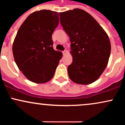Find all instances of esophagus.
Here are the masks:
<instances>
[{"mask_svg":"<svg viewBox=\"0 0 125 125\" xmlns=\"http://www.w3.org/2000/svg\"><path fill=\"white\" fill-rule=\"evenodd\" d=\"M67 53V50H65V51H64L63 52V55H65V54H66Z\"/></svg>","mask_w":125,"mask_h":125,"instance_id":"34e87169","label":"esophagus"}]
</instances>
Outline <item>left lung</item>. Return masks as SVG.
<instances>
[{
  "mask_svg": "<svg viewBox=\"0 0 125 125\" xmlns=\"http://www.w3.org/2000/svg\"><path fill=\"white\" fill-rule=\"evenodd\" d=\"M61 23L71 41L72 63L67 67L73 82L89 84L97 81L108 63L111 51L106 32L81 9L59 13Z\"/></svg>",
  "mask_w": 125,
  "mask_h": 125,
  "instance_id": "left-lung-1",
  "label": "left lung"
}]
</instances>
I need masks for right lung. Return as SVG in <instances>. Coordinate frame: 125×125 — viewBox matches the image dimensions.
Returning a JSON list of instances; mask_svg holds the SVG:
<instances>
[{"mask_svg":"<svg viewBox=\"0 0 125 125\" xmlns=\"http://www.w3.org/2000/svg\"><path fill=\"white\" fill-rule=\"evenodd\" d=\"M59 22L58 12H33L19 29L12 46L15 61L29 81L44 83L52 79L62 58L53 48V32Z\"/></svg>","mask_w":125,"mask_h":125,"instance_id":"right-lung-1","label":"right lung"}]
</instances>
